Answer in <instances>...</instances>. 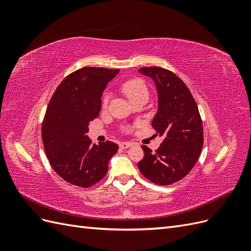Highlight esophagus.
<instances>
[{"mask_svg": "<svg viewBox=\"0 0 251 251\" xmlns=\"http://www.w3.org/2000/svg\"><path fill=\"white\" fill-rule=\"evenodd\" d=\"M132 146H133V143H131V142H120V144H119L120 149H128Z\"/></svg>", "mask_w": 251, "mask_h": 251, "instance_id": "obj_1", "label": "esophagus"}]
</instances>
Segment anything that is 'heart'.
<instances>
[{"label": "heart", "instance_id": "heart-1", "mask_svg": "<svg viewBox=\"0 0 251 251\" xmlns=\"http://www.w3.org/2000/svg\"><path fill=\"white\" fill-rule=\"evenodd\" d=\"M121 90H123V92L128 97V100H130L133 103L141 100V98L149 97V89H148L147 83L144 82L143 79L138 77L126 80L123 83V86H121ZM109 100H110V93L105 92L101 100L102 107H107L109 103Z\"/></svg>", "mask_w": 251, "mask_h": 251}]
</instances>
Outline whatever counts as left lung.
Instances as JSON below:
<instances>
[{
  "label": "left lung",
  "instance_id": "8db88e82",
  "mask_svg": "<svg viewBox=\"0 0 251 251\" xmlns=\"http://www.w3.org/2000/svg\"><path fill=\"white\" fill-rule=\"evenodd\" d=\"M156 82L159 109L151 126L163 141L156 151L142 146L144 157L138 162L141 174L158 185H170L193 170L200 157L204 137L198 105L179 76L161 67L139 70Z\"/></svg>",
  "mask_w": 251,
  "mask_h": 251
}]
</instances>
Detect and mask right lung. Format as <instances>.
Masks as SVG:
<instances>
[{
  "instance_id": "1",
  "label": "right lung",
  "mask_w": 251,
  "mask_h": 251,
  "mask_svg": "<svg viewBox=\"0 0 251 251\" xmlns=\"http://www.w3.org/2000/svg\"><path fill=\"white\" fill-rule=\"evenodd\" d=\"M119 69L83 67L70 73L53 93L42 125V140L52 169L68 183L90 187L108 172L118 151L112 141L93 144L88 126L101 108L107 83Z\"/></svg>"
}]
</instances>
